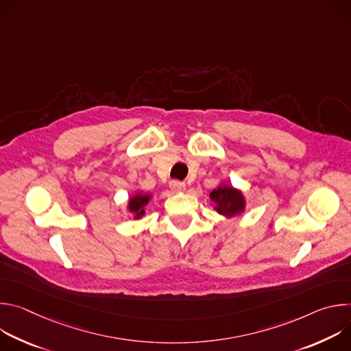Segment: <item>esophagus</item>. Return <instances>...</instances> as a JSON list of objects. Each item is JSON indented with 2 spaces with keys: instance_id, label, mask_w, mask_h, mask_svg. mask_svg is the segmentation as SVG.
<instances>
[{
  "instance_id": "esophagus-1",
  "label": "esophagus",
  "mask_w": 351,
  "mask_h": 351,
  "mask_svg": "<svg viewBox=\"0 0 351 351\" xmlns=\"http://www.w3.org/2000/svg\"><path fill=\"white\" fill-rule=\"evenodd\" d=\"M169 187H171V190L175 191V193H180V191H183V190L186 189V184H184L183 182H179V180H172V182L169 183Z\"/></svg>"
}]
</instances>
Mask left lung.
I'll list each match as a JSON object with an SVG mask.
<instances>
[{
	"mask_svg": "<svg viewBox=\"0 0 351 351\" xmlns=\"http://www.w3.org/2000/svg\"><path fill=\"white\" fill-rule=\"evenodd\" d=\"M210 198L215 203V210L218 214L232 218L241 214L245 208V199L240 190L223 184L214 189L210 194Z\"/></svg>",
	"mask_w": 351,
	"mask_h": 351,
	"instance_id": "1",
	"label": "left lung"
}]
</instances>
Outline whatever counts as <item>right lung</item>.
<instances>
[{"mask_svg":"<svg viewBox=\"0 0 351 351\" xmlns=\"http://www.w3.org/2000/svg\"><path fill=\"white\" fill-rule=\"evenodd\" d=\"M149 198H152V194L147 193H137L129 198L128 208L133 214L134 219H140L145 214V206L148 204Z\"/></svg>","mask_w":351,"mask_h":351,"instance_id":"right-lung-1","label":"right lung"}]
</instances>
